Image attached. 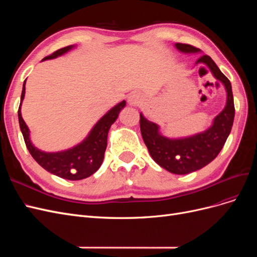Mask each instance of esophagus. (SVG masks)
Returning a JSON list of instances; mask_svg holds the SVG:
<instances>
[{
    "label": "esophagus",
    "instance_id": "34e87169",
    "mask_svg": "<svg viewBox=\"0 0 257 257\" xmlns=\"http://www.w3.org/2000/svg\"><path fill=\"white\" fill-rule=\"evenodd\" d=\"M141 102V96L137 93H132L128 96V104L132 106H137L138 103Z\"/></svg>",
    "mask_w": 257,
    "mask_h": 257
}]
</instances>
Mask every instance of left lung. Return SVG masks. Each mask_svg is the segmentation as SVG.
I'll return each instance as SVG.
<instances>
[{
	"instance_id": "left-lung-1",
	"label": "left lung",
	"mask_w": 257,
	"mask_h": 257,
	"mask_svg": "<svg viewBox=\"0 0 257 257\" xmlns=\"http://www.w3.org/2000/svg\"><path fill=\"white\" fill-rule=\"evenodd\" d=\"M176 47L185 53L199 51L189 44L177 43ZM196 63L206 64L215 78L223 82L227 92L226 106L215 116L211 127L191 137L169 139L162 136L157 124L148 121L142 113L139 119L142 136L152 159L161 167L177 175L193 173L212 162L222 150L234 123L235 105L230 81L207 54L201 56Z\"/></svg>"
}]
</instances>
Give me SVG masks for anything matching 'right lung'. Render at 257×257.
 <instances>
[{"label": "right lung", "instance_id": "right-lung-1", "mask_svg": "<svg viewBox=\"0 0 257 257\" xmlns=\"http://www.w3.org/2000/svg\"><path fill=\"white\" fill-rule=\"evenodd\" d=\"M72 48L73 46L61 48L51 53L50 56L46 57L44 60L57 58ZM25 83H23L21 93V103L26 93ZM21 103L18 109V119L21 133L23 135V139H25L29 152L44 169L60 178L67 179V180H81V179L88 178L89 176L94 174L99 166L102 165L107 147L108 132H109L111 124L114 123L116 118H118L122 108L125 107L126 104L125 100H123V102L115 105L112 109L108 111L95 124L94 127L90 132L89 136L81 144L66 151L46 153L38 150L30 142L29 128L21 116Z\"/></svg>", "mask_w": 257, "mask_h": 257}]
</instances>
